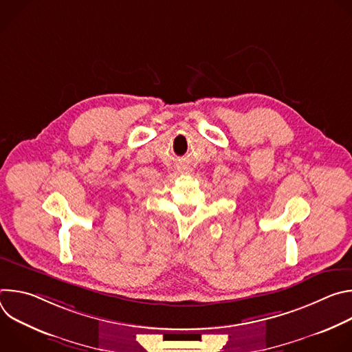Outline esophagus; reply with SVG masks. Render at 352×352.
Segmentation results:
<instances>
[{
  "label": "esophagus",
  "mask_w": 352,
  "mask_h": 352,
  "mask_svg": "<svg viewBox=\"0 0 352 352\" xmlns=\"http://www.w3.org/2000/svg\"><path fill=\"white\" fill-rule=\"evenodd\" d=\"M177 171H178L179 174H190L192 168H190V166H189V164L181 163V164H178V167H177Z\"/></svg>",
  "instance_id": "obj_1"
}]
</instances>
